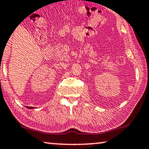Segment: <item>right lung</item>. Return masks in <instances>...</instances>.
Returning <instances> with one entry per match:
<instances>
[{"label":"right lung","mask_w":149,"mask_h":149,"mask_svg":"<svg viewBox=\"0 0 149 149\" xmlns=\"http://www.w3.org/2000/svg\"><path fill=\"white\" fill-rule=\"evenodd\" d=\"M26 108H28V109H33V107H26Z\"/></svg>","instance_id":"add662e5"}]
</instances>
